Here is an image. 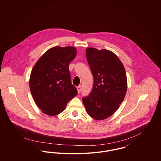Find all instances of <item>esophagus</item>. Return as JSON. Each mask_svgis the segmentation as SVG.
Wrapping results in <instances>:
<instances>
[{"instance_id":"obj_1","label":"esophagus","mask_w":161,"mask_h":161,"mask_svg":"<svg viewBox=\"0 0 161 161\" xmlns=\"http://www.w3.org/2000/svg\"><path fill=\"white\" fill-rule=\"evenodd\" d=\"M77 90H78V93H80L81 92V86H78L77 87Z\"/></svg>"}]
</instances>
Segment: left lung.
<instances>
[{
  "label": "left lung",
  "mask_w": 161,
  "mask_h": 161,
  "mask_svg": "<svg viewBox=\"0 0 161 161\" xmlns=\"http://www.w3.org/2000/svg\"><path fill=\"white\" fill-rule=\"evenodd\" d=\"M86 57L93 77L92 91L83 98L87 114L103 120L118 109L127 89L124 66L118 56L107 49H86Z\"/></svg>",
  "instance_id": "8db88e82"
}]
</instances>
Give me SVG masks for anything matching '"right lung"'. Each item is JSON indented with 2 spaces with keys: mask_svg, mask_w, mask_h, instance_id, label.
Returning a JSON list of instances; mask_svg holds the SVG:
<instances>
[{
  "mask_svg": "<svg viewBox=\"0 0 161 161\" xmlns=\"http://www.w3.org/2000/svg\"><path fill=\"white\" fill-rule=\"evenodd\" d=\"M77 55L72 46H55L48 49L34 66L30 78L32 96L42 112L49 116L62 112L77 95L71 83L69 63Z\"/></svg>",
  "mask_w": 161,
  "mask_h": 161,
  "instance_id": "obj_1",
  "label": "right lung"
}]
</instances>
